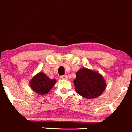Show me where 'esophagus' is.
Listing matches in <instances>:
<instances>
[{"label": "esophagus", "instance_id": "esophagus-1", "mask_svg": "<svg viewBox=\"0 0 132 132\" xmlns=\"http://www.w3.org/2000/svg\"><path fill=\"white\" fill-rule=\"evenodd\" d=\"M60 78L62 79H68V77L67 76H61Z\"/></svg>", "mask_w": 132, "mask_h": 132}]
</instances>
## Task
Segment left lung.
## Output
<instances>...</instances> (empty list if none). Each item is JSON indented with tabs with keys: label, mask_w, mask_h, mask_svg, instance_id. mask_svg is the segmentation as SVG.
<instances>
[{
	"label": "left lung",
	"mask_w": 132,
	"mask_h": 132,
	"mask_svg": "<svg viewBox=\"0 0 132 132\" xmlns=\"http://www.w3.org/2000/svg\"><path fill=\"white\" fill-rule=\"evenodd\" d=\"M74 85L76 92L87 99L96 98L100 96L106 87L105 81L102 76L86 68L77 72Z\"/></svg>",
	"instance_id": "8db88e82"
}]
</instances>
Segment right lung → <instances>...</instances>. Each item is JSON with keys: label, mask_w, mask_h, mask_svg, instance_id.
Here are the masks:
<instances>
[{"label": "right lung", "mask_w": 132, "mask_h": 132, "mask_svg": "<svg viewBox=\"0 0 132 132\" xmlns=\"http://www.w3.org/2000/svg\"><path fill=\"white\" fill-rule=\"evenodd\" d=\"M56 82V79H50L45 74L40 72L30 81V86L38 94L44 95L49 92Z\"/></svg>", "instance_id": "right-lung-1"}]
</instances>
